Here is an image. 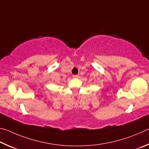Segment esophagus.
Masks as SVG:
<instances>
[{"label": "esophagus", "instance_id": "esophagus-1", "mask_svg": "<svg viewBox=\"0 0 149 149\" xmlns=\"http://www.w3.org/2000/svg\"><path fill=\"white\" fill-rule=\"evenodd\" d=\"M72 77L73 78H79V74H74V75H72Z\"/></svg>", "mask_w": 149, "mask_h": 149}]
</instances>
